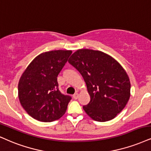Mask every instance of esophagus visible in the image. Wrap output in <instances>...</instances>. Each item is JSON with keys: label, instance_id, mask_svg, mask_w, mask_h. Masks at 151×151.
<instances>
[{"label": "esophagus", "instance_id": "obj_1", "mask_svg": "<svg viewBox=\"0 0 151 151\" xmlns=\"http://www.w3.org/2000/svg\"><path fill=\"white\" fill-rule=\"evenodd\" d=\"M78 96H79V94L78 93H76L75 94H73V99H77L78 98Z\"/></svg>", "mask_w": 151, "mask_h": 151}]
</instances>
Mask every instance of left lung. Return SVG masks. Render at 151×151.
Segmentation results:
<instances>
[{"label":"left lung","mask_w":151,"mask_h":151,"mask_svg":"<svg viewBox=\"0 0 151 151\" xmlns=\"http://www.w3.org/2000/svg\"><path fill=\"white\" fill-rule=\"evenodd\" d=\"M86 83L90 101L85 113L98 122L112 120L123 110L130 97L129 78L114 58L99 50H78L68 59Z\"/></svg>","instance_id":"8db88e82"}]
</instances>
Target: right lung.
Listing matches in <instances>:
<instances>
[{"label":"right lung","instance_id":"right-lung-1","mask_svg":"<svg viewBox=\"0 0 151 151\" xmlns=\"http://www.w3.org/2000/svg\"><path fill=\"white\" fill-rule=\"evenodd\" d=\"M71 50H52L37 56L27 67L18 84L20 104L33 118L48 122L58 120L71 99L61 94L57 76Z\"/></svg>","mask_w":151,"mask_h":151}]
</instances>
